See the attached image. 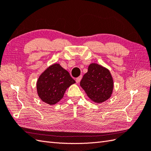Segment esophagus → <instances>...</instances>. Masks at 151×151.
Here are the masks:
<instances>
[{"instance_id":"34e87169","label":"esophagus","mask_w":151,"mask_h":151,"mask_svg":"<svg viewBox=\"0 0 151 151\" xmlns=\"http://www.w3.org/2000/svg\"><path fill=\"white\" fill-rule=\"evenodd\" d=\"M81 79H82V76H78V78H76V83H77V84L79 83L80 81H81Z\"/></svg>"}]
</instances>
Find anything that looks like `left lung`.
<instances>
[{
    "instance_id": "obj_1",
    "label": "left lung",
    "mask_w": 151,
    "mask_h": 151,
    "mask_svg": "<svg viewBox=\"0 0 151 151\" xmlns=\"http://www.w3.org/2000/svg\"><path fill=\"white\" fill-rule=\"evenodd\" d=\"M81 86L93 102L101 103L110 98L113 90V80L110 71L96 63L88 67L81 80Z\"/></svg>"
}]
</instances>
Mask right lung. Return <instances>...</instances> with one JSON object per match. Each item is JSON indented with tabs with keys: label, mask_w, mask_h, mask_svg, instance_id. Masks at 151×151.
<instances>
[{
	"label": "right lung",
	"mask_w": 151,
	"mask_h": 151,
	"mask_svg": "<svg viewBox=\"0 0 151 151\" xmlns=\"http://www.w3.org/2000/svg\"><path fill=\"white\" fill-rule=\"evenodd\" d=\"M75 81L60 64L50 66L41 74L37 83L38 95L42 101L54 105L63 98L66 90Z\"/></svg>",
	"instance_id": "1"
}]
</instances>
